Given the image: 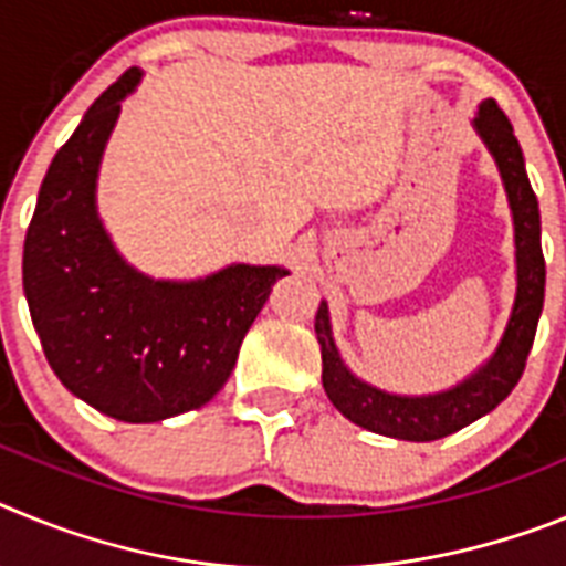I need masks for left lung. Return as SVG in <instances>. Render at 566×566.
Masks as SVG:
<instances>
[{
    "mask_svg": "<svg viewBox=\"0 0 566 566\" xmlns=\"http://www.w3.org/2000/svg\"><path fill=\"white\" fill-rule=\"evenodd\" d=\"M473 129L496 161L513 212L516 232V300L510 308L507 326L496 352L490 354L476 371L468 374L453 388L437 394H391L365 382L343 363L332 334L328 303L323 300L314 317L319 354H323V388L332 405L354 424L371 433H382L405 442H433L462 431L490 413L522 379L524 363L533 348L538 317L544 306V254H542V214L536 192L530 187L524 155L513 124L493 98L479 104Z\"/></svg>",
    "mask_w": 566,
    "mask_h": 566,
    "instance_id": "1",
    "label": "left lung"
}]
</instances>
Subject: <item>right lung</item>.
I'll return each instance as SVG.
<instances>
[{
  "label": "right lung",
  "instance_id": "right-lung-1",
  "mask_svg": "<svg viewBox=\"0 0 566 566\" xmlns=\"http://www.w3.org/2000/svg\"><path fill=\"white\" fill-rule=\"evenodd\" d=\"M127 70L56 153L28 227L22 283L44 357L73 397L122 422H161L221 391L240 343L283 266L232 263L198 280H155L129 266L96 207L98 167Z\"/></svg>",
  "mask_w": 566,
  "mask_h": 566
}]
</instances>
